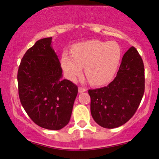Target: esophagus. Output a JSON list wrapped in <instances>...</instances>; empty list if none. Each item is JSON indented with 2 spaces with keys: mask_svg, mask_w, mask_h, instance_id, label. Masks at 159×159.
I'll list each match as a JSON object with an SVG mask.
<instances>
[{
  "mask_svg": "<svg viewBox=\"0 0 159 159\" xmlns=\"http://www.w3.org/2000/svg\"><path fill=\"white\" fill-rule=\"evenodd\" d=\"M86 91V89H84V88H82V87L78 88V92H79V93L85 92Z\"/></svg>",
  "mask_w": 159,
  "mask_h": 159,
  "instance_id": "obj_1",
  "label": "esophagus"
}]
</instances>
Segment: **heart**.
I'll use <instances>...</instances> for the list:
<instances>
[{
  "label": "heart",
  "instance_id": "obj_1",
  "mask_svg": "<svg viewBox=\"0 0 159 159\" xmlns=\"http://www.w3.org/2000/svg\"><path fill=\"white\" fill-rule=\"evenodd\" d=\"M120 58V48L116 43L91 40L77 44L73 48V54L63 53L61 64L65 76L70 81H75L85 67L91 84L102 85L113 77Z\"/></svg>",
  "mask_w": 159,
  "mask_h": 159
}]
</instances>
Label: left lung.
<instances>
[{"mask_svg": "<svg viewBox=\"0 0 159 159\" xmlns=\"http://www.w3.org/2000/svg\"><path fill=\"white\" fill-rule=\"evenodd\" d=\"M145 91V69L134 46L124 54L116 77L107 86L89 89L91 114L102 127L126 124L138 108Z\"/></svg>", "mask_w": 159, "mask_h": 159, "instance_id": "left-lung-1", "label": "left lung"}]
</instances>
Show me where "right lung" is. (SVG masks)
Here are the masks:
<instances>
[{
	"mask_svg": "<svg viewBox=\"0 0 159 159\" xmlns=\"http://www.w3.org/2000/svg\"><path fill=\"white\" fill-rule=\"evenodd\" d=\"M52 41V37L39 40L25 53L18 70V89L21 104L33 121L59 130L70 121L78 87L62 79Z\"/></svg>",
	"mask_w": 159,
	"mask_h": 159,
	"instance_id": "add662e5",
	"label": "right lung"
}]
</instances>
